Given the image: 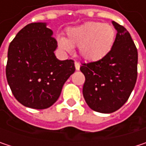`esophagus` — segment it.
Here are the masks:
<instances>
[{"label":"esophagus","mask_w":146,"mask_h":146,"mask_svg":"<svg viewBox=\"0 0 146 146\" xmlns=\"http://www.w3.org/2000/svg\"><path fill=\"white\" fill-rule=\"evenodd\" d=\"M74 65H75V69H76V70H79V68H80V64H79V62H74Z\"/></svg>","instance_id":"obj_1"}]
</instances>
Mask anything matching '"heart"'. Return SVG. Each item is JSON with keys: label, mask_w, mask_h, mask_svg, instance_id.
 <instances>
[{"label": "heart", "mask_w": 146, "mask_h": 146, "mask_svg": "<svg viewBox=\"0 0 146 146\" xmlns=\"http://www.w3.org/2000/svg\"><path fill=\"white\" fill-rule=\"evenodd\" d=\"M116 31L108 23L86 22L66 30V38H59L61 48L68 52L78 47L80 56L87 62H98L106 57L115 42Z\"/></svg>", "instance_id": "1"}]
</instances>
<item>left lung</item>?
Instances as JSON below:
<instances>
[{
  "mask_svg": "<svg viewBox=\"0 0 146 146\" xmlns=\"http://www.w3.org/2000/svg\"><path fill=\"white\" fill-rule=\"evenodd\" d=\"M117 35L109 54L80 67L85 77L83 95L94 111L111 113L128 101L137 79L138 51L129 31L112 21Z\"/></svg>",
  "mask_w": 146,
  "mask_h": 146,
  "instance_id": "left-lung-1",
  "label": "left lung"
}]
</instances>
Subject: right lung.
Listing matches in <instances>:
<instances>
[{
	"label": "right lung",
	"instance_id": "obj_1",
	"mask_svg": "<svg viewBox=\"0 0 146 146\" xmlns=\"http://www.w3.org/2000/svg\"><path fill=\"white\" fill-rule=\"evenodd\" d=\"M52 35L45 23H32L9 44L7 79L14 97L24 106H51L75 71L73 60L60 61L55 56L57 42Z\"/></svg>",
	"mask_w": 146,
	"mask_h": 146
}]
</instances>
